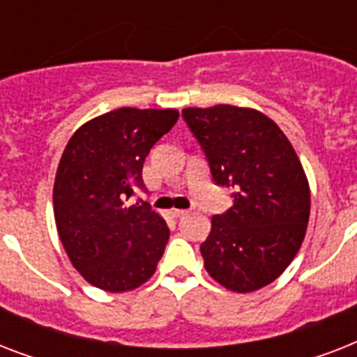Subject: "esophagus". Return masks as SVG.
I'll use <instances>...</instances> for the list:
<instances>
[{"label":"esophagus","instance_id":"obj_1","mask_svg":"<svg viewBox=\"0 0 357 357\" xmlns=\"http://www.w3.org/2000/svg\"><path fill=\"white\" fill-rule=\"evenodd\" d=\"M185 215H187V211H185V209H172V217L181 218V217H185Z\"/></svg>","mask_w":357,"mask_h":357}]
</instances>
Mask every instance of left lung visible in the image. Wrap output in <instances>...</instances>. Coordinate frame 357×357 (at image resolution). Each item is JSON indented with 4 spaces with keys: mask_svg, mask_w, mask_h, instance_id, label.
<instances>
[{
    "mask_svg": "<svg viewBox=\"0 0 357 357\" xmlns=\"http://www.w3.org/2000/svg\"><path fill=\"white\" fill-rule=\"evenodd\" d=\"M218 187L234 206L211 218L200 252L206 271L229 291L272 283L294 259L310 220V185L283 131L259 111L215 105L181 111Z\"/></svg>",
    "mask_w": 357,
    "mask_h": 357,
    "instance_id": "left-lung-1",
    "label": "left lung"
}]
</instances>
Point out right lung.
<instances>
[{
    "instance_id": "add662e5",
    "label": "right lung",
    "mask_w": 357,
    "mask_h": 357,
    "mask_svg": "<svg viewBox=\"0 0 357 357\" xmlns=\"http://www.w3.org/2000/svg\"><path fill=\"white\" fill-rule=\"evenodd\" d=\"M176 109L122 107L83 123L68 140L53 185L55 222L72 265L86 282L123 293L148 282L170 229L148 202L142 165L178 122Z\"/></svg>"
}]
</instances>
